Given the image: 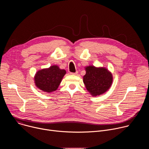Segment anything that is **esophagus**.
Returning a JSON list of instances; mask_svg holds the SVG:
<instances>
[{"label":"esophagus","instance_id":"34e87169","mask_svg":"<svg viewBox=\"0 0 149 149\" xmlns=\"http://www.w3.org/2000/svg\"><path fill=\"white\" fill-rule=\"evenodd\" d=\"M70 74L76 75H77V74H78V71H77V72H71V73H70Z\"/></svg>","mask_w":149,"mask_h":149}]
</instances>
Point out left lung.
<instances>
[{
	"label": "left lung",
	"instance_id": "1",
	"mask_svg": "<svg viewBox=\"0 0 149 149\" xmlns=\"http://www.w3.org/2000/svg\"><path fill=\"white\" fill-rule=\"evenodd\" d=\"M85 69L86 74L83 77V82L91 95H101L109 90L113 79L107 68L90 65Z\"/></svg>",
	"mask_w": 149,
	"mask_h": 149
}]
</instances>
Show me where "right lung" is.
I'll return each instance as SVG.
<instances>
[{"label": "right lung", "instance_id": "add662e5", "mask_svg": "<svg viewBox=\"0 0 149 149\" xmlns=\"http://www.w3.org/2000/svg\"><path fill=\"white\" fill-rule=\"evenodd\" d=\"M65 74V70H61L57 65L39 70L34 77L35 86L44 92L52 93L58 89Z\"/></svg>", "mask_w": 149, "mask_h": 149}]
</instances>
